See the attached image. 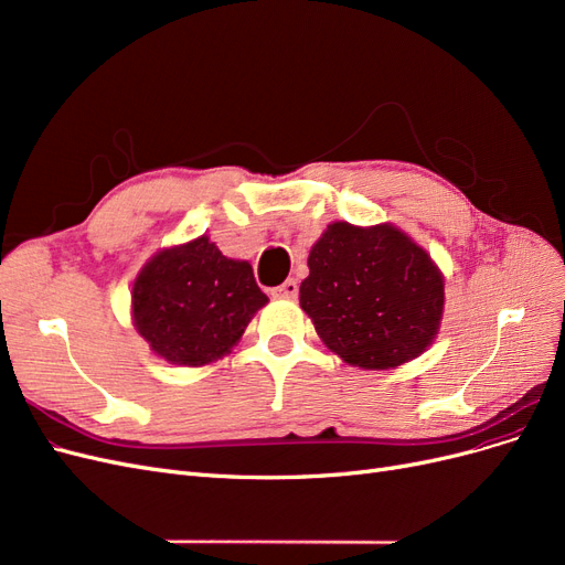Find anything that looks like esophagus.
Instances as JSON below:
<instances>
[{
    "mask_svg": "<svg viewBox=\"0 0 565 565\" xmlns=\"http://www.w3.org/2000/svg\"><path fill=\"white\" fill-rule=\"evenodd\" d=\"M297 295H299L297 280H285L280 287L273 289V297H278V299H297Z\"/></svg>",
    "mask_w": 565,
    "mask_h": 565,
    "instance_id": "obj_1",
    "label": "esophagus"
}]
</instances>
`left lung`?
<instances>
[{"mask_svg": "<svg viewBox=\"0 0 565 565\" xmlns=\"http://www.w3.org/2000/svg\"><path fill=\"white\" fill-rule=\"evenodd\" d=\"M301 309L347 363L398 367L431 344L443 316V276L422 247L388 224L328 226L309 254Z\"/></svg>", "mask_w": 565, "mask_h": 565, "instance_id": "1", "label": "left lung"}]
</instances>
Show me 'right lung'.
<instances>
[{
    "label": "right lung",
    "mask_w": 565,
    "mask_h": 565,
    "mask_svg": "<svg viewBox=\"0 0 565 565\" xmlns=\"http://www.w3.org/2000/svg\"><path fill=\"white\" fill-rule=\"evenodd\" d=\"M266 301L252 266L207 235L152 256L131 289L136 330L164 361L188 367L228 353Z\"/></svg>",
    "instance_id": "obj_1"
}]
</instances>
